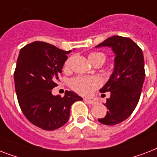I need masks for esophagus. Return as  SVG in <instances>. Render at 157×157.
<instances>
[{
    "instance_id": "obj_1",
    "label": "esophagus",
    "mask_w": 157,
    "mask_h": 157,
    "mask_svg": "<svg viewBox=\"0 0 157 157\" xmlns=\"http://www.w3.org/2000/svg\"><path fill=\"white\" fill-rule=\"evenodd\" d=\"M84 101H85L86 103H88V104H91V105H94L97 103L95 101L91 100V99H87V98H84Z\"/></svg>"
}]
</instances>
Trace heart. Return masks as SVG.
I'll return each instance as SVG.
<instances>
[{"mask_svg":"<svg viewBox=\"0 0 157 157\" xmlns=\"http://www.w3.org/2000/svg\"><path fill=\"white\" fill-rule=\"evenodd\" d=\"M105 59V55L102 53H91L89 54V59L90 62L101 59L104 63ZM69 62V60H67L65 67L68 66ZM101 80L96 76H76L70 81V86L73 90L81 95L86 96L93 94L94 91L101 86Z\"/></svg>","mask_w":157,"mask_h":157,"instance_id":"heart-1","label":"heart"}]
</instances>
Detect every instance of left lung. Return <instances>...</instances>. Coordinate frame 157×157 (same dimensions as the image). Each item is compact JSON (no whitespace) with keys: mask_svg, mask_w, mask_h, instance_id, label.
<instances>
[{"mask_svg":"<svg viewBox=\"0 0 157 157\" xmlns=\"http://www.w3.org/2000/svg\"><path fill=\"white\" fill-rule=\"evenodd\" d=\"M108 46L115 54L114 70L101 93L110 92L104 106L107 114L98 119L100 123L114 125L124 121L132 114L139 103L145 79L143 51L128 37L113 36L96 47Z\"/></svg>","mask_w":157,"mask_h":157,"instance_id":"8db88e82","label":"left lung"}]
</instances>
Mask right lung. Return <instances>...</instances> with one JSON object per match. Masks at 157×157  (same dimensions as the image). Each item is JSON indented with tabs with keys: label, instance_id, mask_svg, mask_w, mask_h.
<instances>
[{
	"label": "right lung",
	"instance_id": "add662e5",
	"mask_svg": "<svg viewBox=\"0 0 157 157\" xmlns=\"http://www.w3.org/2000/svg\"><path fill=\"white\" fill-rule=\"evenodd\" d=\"M70 52L42 41L30 43L19 51L13 73L18 104L32 124L45 130L64 125L72 103L82 100L73 91L66 90L63 97L52 94Z\"/></svg>",
	"mask_w": 157,
	"mask_h": 157
}]
</instances>
